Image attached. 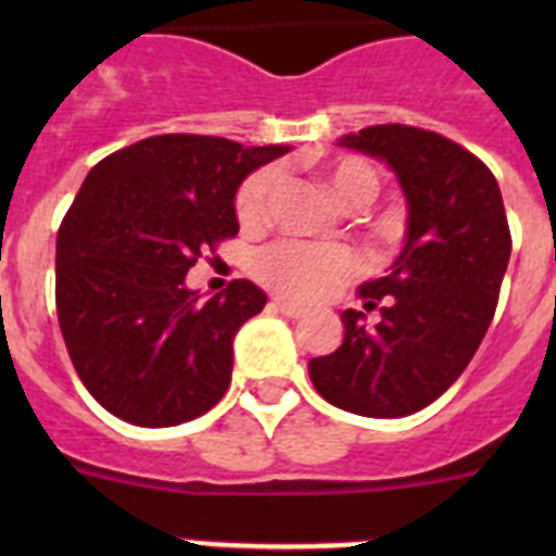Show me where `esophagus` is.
<instances>
[{
	"mask_svg": "<svg viewBox=\"0 0 556 556\" xmlns=\"http://www.w3.org/2000/svg\"><path fill=\"white\" fill-rule=\"evenodd\" d=\"M269 306H273L275 312L287 314V317H301V314L306 312V308L298 306V303H292V301H287V298H273V303H269Z\"/></svg>",
	"mask_w": 556,
	"mask_h": 556,
	"instance_id": "34e87169",
	"label": "esophagus"
}]
</instances>
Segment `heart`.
Here are the masks:
<instances>
[{
	"mask_svg": "<svg viewBox=\"0 0 556 556\" xmlns=\"http://www.w3.org/2000/svg\"><path fill=\"white\" fill-rule=\"evenodd\" d=\"M328 186L345 205H367L378 194V175L367 161L342 155L323 164ZM278 184V169L264 166L253 172L236 194V214L244 225H258L267 219L269 198ZM356 255L345 244L320 242H278L255 258L253 269L275 292L308 301L328 292L333 283L353 273Z\"/></svg>",
	"mask_w": 556,
	"mask_h": 556,
	"instance_id": "b5f03b06",
	"label": "heart"
}]
</instances>
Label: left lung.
Listing matches in <instances>:
<instances>
[{
	"label": "left lung",
	"instance_id": "obj_1",
	"mask_svg": "<svg viewBox=\"0 0 556 556\" xmlns=\"http://www.w3.org/2000/svg\"><path fill=\"white\" fill-rule=\"evenodd\" d=\"M337 147L384 161L406 200L404 244L381 278L345 308V337L308 362L314 390L362 417H406L443 395L468 367L498 303L509 264L504 200L493 172L440 132L376 125Z\"/></svg>",
	"mask_w": 556,
	"mask_h": 556
}]
</instances>
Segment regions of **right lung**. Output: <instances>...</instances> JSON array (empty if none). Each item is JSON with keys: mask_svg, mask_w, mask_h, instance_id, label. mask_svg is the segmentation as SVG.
Instances as JSON below:
<instances>
[{"mask_svg": "<svg viewBox=\"0 0 556 556\" xmlns=\"http://www.w3.org/2000/svg\"><path fill=\"white\" fill-rule=\"evenodd\" d=\"M289 150L169 132L88 172L58 230L55 301L77 376L111 415L166 429L225 395L236 331L267 294L242 278L203 301L186 273L239 233L244 178Z\"/></svg>", "mask_w": 556, "mask_h": 556, "instance_id": "right-lung-1", "label": "right lung"}]
</instances>
